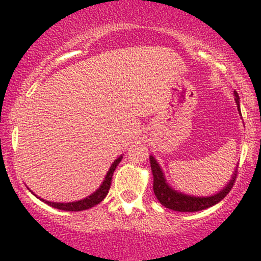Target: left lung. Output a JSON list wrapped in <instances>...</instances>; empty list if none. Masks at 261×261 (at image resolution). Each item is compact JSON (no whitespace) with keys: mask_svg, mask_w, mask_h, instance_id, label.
<instances>
[{"mask_svg":"<svg viewBox=\"0 0 261 261\" xmlns=\"http://www.w3.org/2000/svg\"><path fill=\"white\" fill-rule=\"evenodd\" d=\"M234 95V100L237 103V107H238V112H241V108H239V95L236 91ZM149 162H151V169L152 174H153V191L155 197H157L158 201H160L163 206H166L167 208L178 212H196L216 205V203L224 199L227 194L229 193L237 178L236 169L232 175V179H230L228 184H227L220 193L206 197L191 196L187 195V194L179 193V191L174 190V189L170 187L168 182H167L166 178H164V174L163 172H162L160 164H158L157 161L154 160L153 155H149Z\"/></svg>","mask_w":261,"mask_h":261,"instance_id":"left-lung-1","label":"left lung"}]
</instances>
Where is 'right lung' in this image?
I'll list each match as a JSON object with an SVG mask.
<instances>
[{
	"label": "right lung",
	"mask_w": 261,
	"mask_h": 261,
	"mask_svg": "<svg viewBox=\"0 0 261 261\" xmlns=\"http://www.w3.org/2000/svg\"><path fill=\"white\" fill-rule=\"evenodd\" d=\"M121 160H122V155H120V157L116 158V160L114 161V163L112 164V167H110L109 170H108L106 179H104V181L101 182L99 189H97L92 195L87 196L85 199L79 200V201H73V202H51V201H46V200L44 199H40V197H39V199H40L41 201H44L45 203H47V205L51 206V207L64 210V211H83V210L91 208L93 206L98 205V203L103 201L104 197L108 195L110 185H112L114 170H115L116 166L120 163Z\"/></svg>",
	"instance_id": "1"
}]
</instances>
